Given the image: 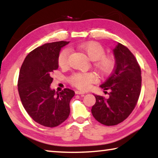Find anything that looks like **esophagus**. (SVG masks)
Segmentation results:
<instances>
[{
  "label": "esophagus",
  "mask_w": 158,
  "mask_h": 158,
  "mask_svg": "<svg viewBox=\"0 0 158 158\" xmlns=\"http://www.w3.org/2000/svg\"><path fill=\"white\" fill-rule=\"evenodd\" d=\"M85 93L84 91H81V90H75V94L77 95H83L85 94Z\"/></svg>",
  "instance_id": "1"
}]
</instances>
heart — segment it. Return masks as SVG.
Segmentation results:
<instances>
[{
	"label": "heart",
	"mask_w": 158,
	"mask_h": 158,
	"mask_svg": "<svg viewBox=\"0 0 158 158\" xmlns=\"http://www.w3.org/2000/svg\"><path fill=\"white\" fill-rule=\"evenodd\" d=\"M79 48L87 55L88 59L94 61L96 70L101 75H107L111 72L114 65L113 58L106 56L103 47L97 42H85L79 45ZM70 50L64 49L58 56V64L60 66H65L68 63ZM96 76L92 73H77L73 74L69 78V81L73 85L81 90H87L90 85L96 81Z\"/></svg>",
	"instance_id": "heart-1"
}]
</instances>
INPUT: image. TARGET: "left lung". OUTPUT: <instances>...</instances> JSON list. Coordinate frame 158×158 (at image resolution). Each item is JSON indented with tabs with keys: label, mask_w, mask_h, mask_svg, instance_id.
Returning <instances> with one entry per match:
<instances>
[{
	"label": "left lung",
	"mask_w": 158,
	"mask_h": 158,
	"mask_svg": "<svg viewBox=\"0 0 158 158\" xmlns=\"http://www.w3.org/2000/svg\"><path fill=\"white\" fill-rule=\"evenodd\" d=\"M113 52L115 68L100 85L109 90V98L94 95L96 101L91 109L94 117L106 126L116 125L126 119L135 109L141 91V69L133 54L120 43Z\"/></svg>",
	"instance_id": "left-lung-1"
}]
</instances>
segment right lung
I'll use <instances>...</instances> for the list:
<instances>
[{"instance_id":"right-lung-1","label":"right lung","mask_w":158,"mask_h":158,"mask_svg":"<svg viewBox=\"0 0 158 158\" xmlns=\"http://www.w3.org/2000/svg\"><path fill=\"white\" fill-rule=\"evenodd\" d=\"M69 42L47 43L28 54L21 67L18 90L23 106L34 121L42 126L55 127L70 114V101L75 92L50 88L52 74L58 68V56Z\"/></svg>"}]
</instances>
